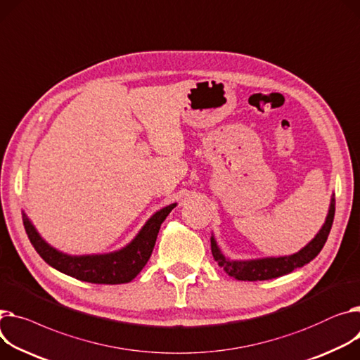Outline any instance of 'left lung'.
Segmentation results:
<instances>
[{
    "mask_svg": "<svg viewBox=\"0 0 360 360\" xmlns=\"http://www.w3.org/2000/svg\"><path fill=\"white\" fill-rule=\"evenodd\" d=\"M334 210H336L334 208V198H331L327 219L321 230L304 249H301L298 253H294L291 256L265 257V259H256V260H248V262L230 260L223 256L217 243H215V238L211 237L212 256L215 262H219V266L226 271V274H229L230 276L238 281H266V279L286 275L297 268H302L321 252L333 226Z\"/></svg>",
    "mask_w": 360,
    "mask_h": 360,
    "instance_id": "obj_1",
    "label": "left lung"
}]
</instances>
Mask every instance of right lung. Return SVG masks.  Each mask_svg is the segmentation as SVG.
I'll list each match as a JSON object with an SVG mask.
<instances>
[{
	"label": "right lung",
	"instance_id": "1",
	"mask_svg": "<svg viewBox=\"0 0 360 360\" xmlns=\"http://www.w3.org/2000/svg\"><path fill=\"white\" fill-rule=\"evenodd\" d=\"M175 207L176 204H171L153 214L130 245L122 250L107 255H65L43 240L26 214H22V223L30 238V243L41 259L46 263H49L52 268L79 281L115 285L130 282L145 268L153 252L160 224Z\"/></svg>",
	"mask_w": 360,
	"mask_h": 360
}]
</instances>
